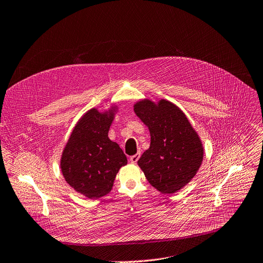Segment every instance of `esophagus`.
<instances>
[{"label":"esophagus","mask_w":263,"mask_h":263,"mask_svg":"<svg viewBox=\"0 0 263 263\" xmlns=\"http://www.w3.org/2000/svg\"><path fill=\"white\" fill-rule=\"evenodd\" d=\"M139 157H140V153H136L135 155H132V156L130 157V161H131L132 163H136L137 160L139 159Z\"/></svg>","instance_id":"obj_1"}]
</instances>
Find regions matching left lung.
<instances>
[{"mask_svg": "<svg viewBox=\"0 0 263 263\" xmlns=\"http://www.w3.org/2000/svg\"><path fill=\"white\" fill-rule=\"evenodd\" d=\"M134 112L151 136L150 148L137 164L152 186L162 194H173L198 172L203 146L185 114L173 103L148 99L134 104Z\"/></svg>", "mask_w": 263, "mask_h": 263, "instance_id": "obj_1", "label": "left lung"}]
</instances>
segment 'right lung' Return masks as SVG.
<instances>
[{"label": "right lung", "mask_w": 263, "mask_h": 263, "mask_svg": "<svg viewBox=\"0 0 263 263\" xmlns=\"http://www.w3.org/2000/svg\"><path fill=\"white\" fill-rule=\"evenodd\" d=\"M117 106L106 111L88 110L77 123L61 157L66 182L78 193L98 199L112 190L116 174L128 159L108 132Z\"/></svg>", "instance_id": "obj_1"}]
</instances>
